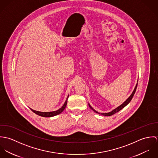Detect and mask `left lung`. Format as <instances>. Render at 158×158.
<instances>
[{
  "label": "left lung",
  "mask_w": 158,
  "mask_h": 158,
  "mask_svg": "<svg viewBox=\"0 0 158 158\" xmlns=\"http://www.w3.org/2000/svg\"><path fill=\"white\" fill-rule=\"evenodd\" d=\"M138 82V81H137ZM137 83L136 84V86H135V89L133 90V93L131 94V95L129 97V98L123 103H122L121 105H120L119 106H118L117 108H115V110H113L111 112H110V113H98L97 111H96L95 110H94L91 106H90V105H89V106L90 107V109L91 110H92L94 112H95V113H98V114H102V115H105V116H110V115H112L113 114H115L116 113H117V112H118L119 111H120L122 109H123L125 106H126L130 102H131V99L133 98V96H134V95H135V90H136V88H137Z\"/></svg>",
  "instance_id": "8db88e82"
}]
</instances>
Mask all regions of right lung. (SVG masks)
<instances>
[{"label": "right lung", "instance_id": "obj_1", "mask_svg": "<svg viewBox=\"0 0 158 158\" xmlns=\"http://www.w3.org/2000/svg\"><path fill=\"white\" fill-rule=\"evenodd\" d=\"M68 97H69V95H68V98L64 103V104L63 105V106L60 108L57 111H52V112H47V113H44V112H40V111H35L32 109L30 108V110L33 112V113L36 114L37 115H40V116H42V117H52V116H55V115H56L59 114H60L61 113H62L64 110L65 109L66 106V105H67V103H68Z\"/></svg>", "mask_w": 158, "mask_h": 158}]
</instances>
